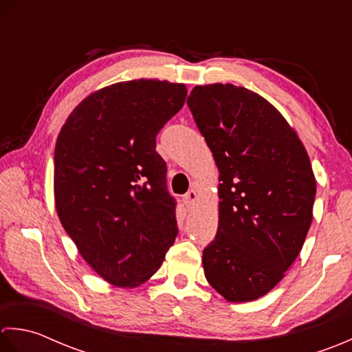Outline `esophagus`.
Wrapping results in <instances>:
<instances>
[{
  "label": "esophagus",
  "instance_id": "esophagus-1",
  "mask_svg": "<svg viewBox=\"0 0 352 352\" xmlns=\"http://www.w3.org/2000/svg\"><path fill=\"white\" fill-rule=\"evenodd\" d=\"M196 199H197L196 190H190V191L186 192V195L184 196V204H185V206H186V208H191L192 205H195Z\"/></svg>",
  "mask_w": 352,
  "mask_h": 352
}]
</instances>
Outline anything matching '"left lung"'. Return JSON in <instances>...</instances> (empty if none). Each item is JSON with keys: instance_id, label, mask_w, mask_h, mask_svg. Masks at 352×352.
Returning a JSON list of instances; mask_svg holds the SVG:
<instances>
[{"instance_id": "1", "label": "left lung", "mask_w": 352, "mask_h": 352, "mask_svg": "<svg viewBox=\"0 0 352 352\" xmlns=\"http://www.w3.org/2000/svg\"><path fill=\"white\" fill-rule=\"evenodd\" d=\"M219 168V228L205 276L229 302L266 295L304 246L316 196L310 157L267 100L243 86H196L186 100Z\"/></svg>"}]
</instances>
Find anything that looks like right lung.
I'll list each match as a JSON object with an SVG mask.
<instances>
[{"label":"right lung","instance_id":"1","mask_svg":"<svg viewBox=\"0 0 352 352\" xmlns=\"http://www.w3.org/2000/svg\"><path fill=\"white\" fill-rule=\"evenodd\" d=\"M182 83L140 78L86 97L54 148V200L83 260L107 283L136 287L177 235L176 200L156 135L181 111Z\"/></svg>","mask_w":352,"mask_h":352}]
</instances>
